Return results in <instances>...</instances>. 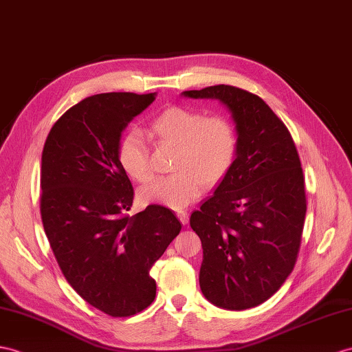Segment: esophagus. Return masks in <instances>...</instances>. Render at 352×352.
I'll return each mask as SVG.
<instances>
[{
	"mask_svg": "<svg viewBox=\"0 0 352 352\" xmlns=\"http://www.w3.org/2000/svg\"><path fill=\"white\" fill-rule=\"evenodd\" d=\"M177 218H179V221L182 222L184 226H186L188 221H190V213H188L186 210H179L177 212Z\"/></svg>",
	"mask_w": 352,
	"mask_h": 352,
	"instance_id": "obj_1",
	"label": "esophagus"
}]
</instances>
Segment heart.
Here are the masks:
<instances>
[{
	"mask_svg": "<svg viewBox=\"0 0 352 352\" xmlns=\"http://www.w3.org/2000/svg\"><path fill=\"white\" fill-rule=\"evenodd\" d=\"M151 135L160 146L175 148L171 176L161 177L142 191L144 201L181 210L197 201L208 186H217L233 170L239 134L231 119L206 116L203 111L173 106L151 122ZM118 161L134 181L153 177L149 152L139 131L126 133L118 144Z\"/></svg>",
	"mask_w": 352,
	"mask_h": 352,
	"instance_id": "b5f03b06",
	"label": "heart"
}]
</instances>
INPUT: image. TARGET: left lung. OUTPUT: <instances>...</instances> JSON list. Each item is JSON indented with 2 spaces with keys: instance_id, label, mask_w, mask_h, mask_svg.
Segmentation results:
<instances>
[{
  "instance_id": "obj_1",
  "label": "left lung",
  "mask_w": 352,
  "mask_h": 352,
  "mask_svg": "<svg viewBox=\"0 0 352 352\" xmlns=\"http://www.w3.org/2000/svg\"><path fill=\"white\" fill-rule=\"evenodd\" d=\"M184 96L219 100L236 124V164L190 224L203 246L204 297L250 309L276 293L297 261L306 217L302 164L288 128L255 94L215 85Z\"/></svg>"
}]
</instances>
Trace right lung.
I'll return each instance as SVG.
<instances>
[{"instance_id":"1","label":"right lung","mask_w":352,"mask_h":352,"mask_svg":"<svg viewBox=\"0 0 352 352\" xmlns=\"http://www.w3.org/2000/svg\"><path fill=\"white\" fill-rule=\"evenodd\" d=\"M153 100L155 92L85 98L54 124L41 153V221L59 269L85 302L115 318L153 302L149 272L182 228L160 204L126 213L134 190L118 144Z\"/></svg>"}]
</instances>
